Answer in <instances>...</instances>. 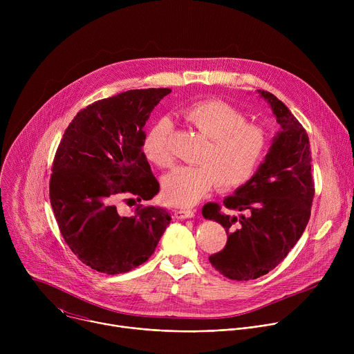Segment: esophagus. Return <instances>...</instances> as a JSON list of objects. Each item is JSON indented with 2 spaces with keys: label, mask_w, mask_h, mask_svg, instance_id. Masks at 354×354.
I'll use <instances>...</instances> for the list:
<instances>
[{
  "label": "esophagus",
  "mask_w": 354,
  "mask_h": 354,
  "mask_svg": "<svg viewBox=\"0 0 354 354\" xmlns=\"http://www.w3.org/2000/svg\"><path fill=\"white\" fill-rule=\"evenodd\" d=\"M192 217H194V212H192V210H185V209L175 210V218H178V220H185V218H192Z\"/></svg>",
  "instance_id": "esophagus-1"
}]
</instances>
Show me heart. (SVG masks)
<instances>
[{
  "instance_id": "1",
  "label": "heart",
  "mask_w": 354,
  "mask_h": 354,
  "mask_svg": "<svg viewBox=\"0 0 354 354\" xmlns=\"http://www.w3.org/2000/svg\"><path fill=\"white\" fill-rule=\"evenodd\" d=\"M183 120L209 138L198 158L200 167H179L164 176L165 197L175 206H193L220 185L231 190L246 185L259 168L268 149L266 131L234 106L217 99L194 102L180 112ZM172 124L160 119L147 131L142 151L160 168L172 164L169 136Z\"/></svg>"
}]
</instances>
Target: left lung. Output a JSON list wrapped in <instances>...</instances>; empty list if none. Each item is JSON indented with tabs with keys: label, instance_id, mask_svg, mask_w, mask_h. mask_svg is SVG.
I'll list each match as a JSON object with an SVG mask.
<instances>
[{
	"label": "left lung",
	"instance_id": "obj_1",
	"mask_svg": "<svg viewBox=\"0 0 354 354\" xmlns=\"http://www.w3.org/2000/svg\"><path fill=\"white\" fill-rule=\"evenodd\" d=\"M270 106L280 130L252 179L224 198V206L239 212L230 216L217 203L201 214L220 223L227 243L209 258L216 270L231 280H254L274 269L304 232L315 193L311 149L306 129L273 93L258 89Z\"/></svg>",
	"mask_w": 354,
	"mask_h": 354
}]
</instances>
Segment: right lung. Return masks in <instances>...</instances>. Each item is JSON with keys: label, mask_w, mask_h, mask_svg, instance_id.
Returning a JSON list of instances; mask_svg holds the SVG:
<instances>
[{"label": "right lung", "mask_w": 354, "mask_h": 354, "mask_svg": "<svg viewBox=\"0 0 354 354\" xmlns=\"http://www.w3.org/2000/svg\"><path fill=\"white\" fill-rule=\"evenodd\" d=\"M169 88L131 89L80 111L64 131L50 178V203L60 232L91 269L127 273L142 265L171 221L162 207L122 216L123 193L151 200L160 183L142 153L144 126Z\"/></svg>", "instance_id": "right-lung-1"}]
</instances>
